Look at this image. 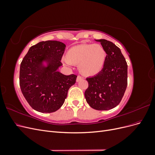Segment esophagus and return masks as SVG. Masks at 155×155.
Instances as JSON below:
<instances>
[{
  "mask_svg": "<svg viewBox=\"0 0 155 155\" xmlns=\"http://www.w3.org/2000/svg\"><path fill=\"white\" fill-rule=\"evenodd\" d=\"M82 79H83V78H82L81 76H78V77H77V79H76V81H77V82H79V81L81 80Z\"/></svg>",
  "mask_w": 155,
  "mask_h": 155,
  "instance_id": "34e87169",
  "label": "esophagus"
}]
</instances>
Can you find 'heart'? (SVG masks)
Returning a JSON list of instances; mask_svg holds the SVG:
<instances>
[{"instance_id":"b5f03b06","label":"heart","mask_w":155,"mask_h":155,"mask_svg":"<svg viewBox=\"0 0 155 155\" xmlns=\"http://www.w3.org/2000/svg\"><path fill=\"white\" fill-rule=\"evenodd\" d=\"M106 58V51L100 44L79 45L70 48L66 54L67 61L78 64L79 72L87 76L99 73L104 68Z\"/></svg>"}]
</instances>
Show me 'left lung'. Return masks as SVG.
Segmentation results:
<instances>
[{
    "instance_id": "1",
    "label": "left lung",
    "mask_w": 155,
    "mask_h": 155,
    "mask_svg": "<svg viewBox=\"0 0 155 155\" xmlns=\"http://www.w3.org/2000/svg\"><path fill=\"white\" fill-rule=\"evenodd\" d=\"M104 48L107 58L104 68L87 78L88 87L85 92L87 102L93 109L107 110L118 105L127 86V64L120 49L106 39H97Z\"/></svg>"
}]
</instances>
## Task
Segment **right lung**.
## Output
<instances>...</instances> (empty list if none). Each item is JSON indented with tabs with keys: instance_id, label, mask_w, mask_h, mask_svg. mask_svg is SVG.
Segmentation results:
<instances>
[{
	"instance_id": "right-lung-1",
	"label": "right lung",
	"mask_w": 155,
	"mask_h": 155,
	"mask_svg": "<svg viewBox=\"0 0 155 155\" xmlns=\"http://www.w3.org/2000/svg\"><path fill=\"white\" fill-rule=\"evenodd\" d=\"M65 45L58 41L39 42L30 48L20 67L19 83L23 96L34 110L50 113L64 104L77 76L58 71Z\"/></svg>"
}]
</instances>
